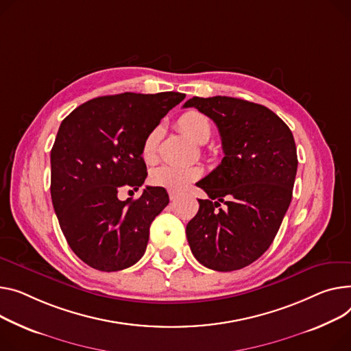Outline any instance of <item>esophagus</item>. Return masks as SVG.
Listing matches in <instances>:
<instances>
[{
  "instance_id": "esophagus-1",
  "label": "esophagus",
  "mask_w": 351,
  "mask_h": 351,
  "mask_svg": "<svg viewBox=\"0 0 351 351\" xmlns=\"http://www.w3.org/2000/svg\"><path fill=\"white\" fill-rule=\"evenodd\" d=\"M176 197H178V195H176L175 192H169V199H171V200H175Z\"/></svg>"
}]
</instances>
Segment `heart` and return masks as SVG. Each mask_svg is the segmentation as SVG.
Segmentation results:
<instances>
[{"instance_id":"obj_1","label":"heart","mask_w":351,"mask_h":351,"mask_svg":"<svg viewBox=\"0 0 351 351\" xmlns=\"http://www.w3.org/2000/svg\"><path fill=\"white\" fill-rule=\"evenodd\" d=\"M178 127L189 135L193 141L203 144L212 135V123L207 115L197 110H189L183 112L178 119ZM160 138V127L152 128L143 143L141 155L145 162H152L156 158V149ZM202 175V169L197 167L184 165H162L151 172L149 180L154 186L163 188L169 192H182L186 186L196 180Z\"/></svg>"}]
</instances>
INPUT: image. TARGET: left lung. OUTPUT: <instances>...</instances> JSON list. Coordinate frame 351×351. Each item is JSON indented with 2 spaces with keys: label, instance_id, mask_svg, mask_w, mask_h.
Here are the masks:
<instances>
[{
  "label": "left lung",
  "instance_id": "left-lung-1",
  "mask_svg": "<svg viewBox=\"0 0 351 351\" xmlns=\"http://www.w3.org/2000/svg\"><path fill=\"white\" fill-rule=\"evenodd\" d=\"M219 128L224 158L197 182L208 199L186 226L191 250L204 267L241 269L269 248L292 200L298 155L289 127L269 108L247 100L193 97ZM224 202V209H217Z\"/></svg>",
  "mask_w": 351,
  "mask_h": 351
}]
</instances>
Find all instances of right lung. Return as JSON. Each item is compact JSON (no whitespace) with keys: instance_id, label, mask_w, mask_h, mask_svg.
Masks as SVG:
<instances>
[{"instance_id":"obj_1","label":"right lung","mask_w":351,"mask_h":351,"mask_svg":"<svg viewBox=\"0 0 351 351\" xmlns=\"http://www.w3.org/2000/svg\"><path fill=\"white\" fill-rule=\"evenodd\" d=\"M186 96L123 93L86 101L62 121L51 151V196L63 236L88 267L114 272L141 260L149 226L169 203L163 188L147 186L143 143ZM132 192V191H131Z\"/></svg>"}]
</instances>
